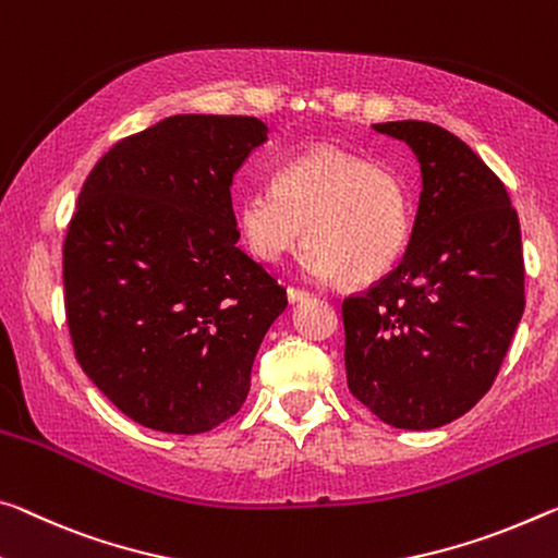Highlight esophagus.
I'll return each mask as SVG.
<instances>
[{"mask_svg": "<svg viewBox=\"0 0 558 558\" xmlns=\"http://www.w3.org/2000/svg\"><path fill=\"white\" fill-rule=\"evenodd\" d=\"M307 298H311V293H307V290H300L295 286L288 288V300H290V303H303V300H307Z\"/></svg>", "mask_w": 558, "mask_h": 558, "instance_id": "esophagus-1", "label": "esophagus"}]
</instances>
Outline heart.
Masks as SVG:
<instances>
[{
  "label": "heart",
  "instance_id": "1",
  "mask_svg": "<svg viewBox=\"0 0 558 558\" xmlns=\"http://www.w3.org/2000/svg\"><path fill=\"white\" fill-rule=\"evenodd\" d=\"M410 196L402 179L369 158L323 144L280 168L276 189L238 201V231L263 263L307 245V276L365 286L395 268L410 238Z\"/></svg>",
  "mask_w": 558,
  "mask_h": 558
}]
</instances>
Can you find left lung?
Returning a JSON list of instances; mask_svg holds the SVG:
<instances>
[{
  "label": "left lung",
  "instance_id": "1",
  "mask_svg": "<svg viewBox=\"0 0 558 558\" xmlns=\"http://www.w3.org/2000/svg\"><path fill=\"white\" fill-rule=\"evenodd\" d=\"M373 129L412 148L422 193L400 265L342 303L348 387L397 429H435L489 392L524 315L519 218L504 183L447 129Z\"/></svg>",
  "mask_w": 558,
  "mask_h": 558
}]
</instances>
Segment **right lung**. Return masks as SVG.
Returning <instances> with one entry per match:
<instances>
[{"label":"right lung","instance_id":"right-lung-1","mask_svg":"<svg viewBox=\"0 0 558 558\" xmlns=\"http://www.w3.org/2000/svg\"><path fill=\"white\" fill-rule=\"evenodd\" d=\"M268 141L253 117L179 113L88 173L64 243L86 377L148 429L198 435L241 410L286 288L238 247L231 185Z\"/></svg>","mask_w":558,"mask_h":558}]
</instances>
